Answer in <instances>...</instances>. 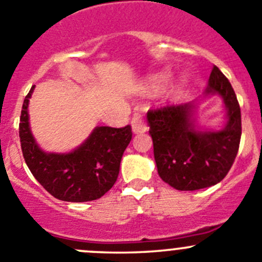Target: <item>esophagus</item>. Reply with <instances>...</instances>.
Instances as JSON below:
<instances>
[{
	"label": "esophagus",
	"instance_id": "1",
	"mask_svg": "<svg viewBox=\"0 0 262 262\" xmlns=\"http://www.w3.org/2000/svg\"><path fill=\"white\" fill-rule=\"evenodd\" d=\"M131 126H133V131L135 134L145 133L146 129H148V126H146L145 121H144L143 113H135L134 118L131 119Z\"/></svg>",
	"mask_w": 262,
	"mask_h": 262
}]
</instances>
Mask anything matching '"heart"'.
<instances>
[{
    "mask_svg": "<svg viewBox=\"0 0 262 262\" xmlns=\"http://www.w3.org/2000/svg\"><path fill=\"white\" fill-rule=\"evenodd\" d=\"M164 79H166V77L164 76H156L153 78V86L158 89V87H161L162 84H163Z\"/></svg>",
    "mask_w": 262,
    "mask_h": 262,
    "instance_id": "obj_1",
    "label": "heart"
}]
</instances>
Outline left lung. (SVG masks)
<instances>
[{"mask_svg":"<svg viewBox=\"0 0 262 262\" xmlns=\"http://www.w3.org/2000/svg\"><path fill=\"white\" fill-rule=\"evenodd\" d=\"M223 96L228 123L219 133H202L191 121L193 104L164 105L146 114L154 159L162 180L178 190H198L220 183L233 166L242 135L241 108L230 82L212 67L206 94Z\"/></svg>","mask_w":262,"mask_h":262,"instance_id":"1","label":"left lung"}]
</instances>
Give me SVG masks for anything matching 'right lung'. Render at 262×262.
<instances>
[{"label": "right lung", "mask_w": 262, "mask_h": 262, "mask_svg": "<svg viewBox=\"0 0 262 262\" xmlns=\"http://www.w3.org/2000/svg\"><path fill=\"white\" fill-rule=\"evenodd\" d=\"M34 86L26 96L19 123V138L26 163L36 180L55 198L89 202L103 196L117 181L124 149L133 138L131 126H101L68 154L45 153L29 128L28 103Z\"/></svg>", "instance_id": "right-lung-1"}]
</instances>
